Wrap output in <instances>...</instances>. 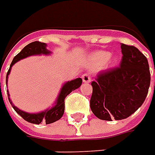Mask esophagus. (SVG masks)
<instances>
[{
    "label": "esophagus",
    "mask_w": 155,
    "mask_h": 155,
    "mask_svg": "<svg viewBox=\"0 0 155 155\" xmlns=\"http://www.w3.org/2000/svg\"><path fill=\"white\" fill-rule=\"evenodd\" d=\"M82 80H83L84 83H89V82L91 81V77H90V75L87 74V73L83 74V75H82Z\"/></svg>",
    "instance_id": "obj_1"
}]
</instances>
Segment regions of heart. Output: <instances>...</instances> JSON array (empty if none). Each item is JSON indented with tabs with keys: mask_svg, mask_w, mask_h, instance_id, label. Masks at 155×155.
Returning <instances> with one entry per match:
<instances>
[{
	"mask_svg": "<svg viewBox=\"0 0 155 155\" xmlns=\"http://www.w3.org/2000/svg\"><path fill=\"white\" fill-rule=\"evenodd\" d=\"M91 62L94 65H102L105 62L109 66H112L116 63L117 61V57L116 55H111L106 51H96L91 54Z\"/></svg>",
	"mask_w": 155,
	"mask_h": 155,
	"instance_id": "obj_1",
	"label": "heart"
}]
</instances>
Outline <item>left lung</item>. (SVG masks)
Segmentation results:
<instances>
[{"label":"left lung","mask_w":155,"mask_h":155,"mask_svg":"<svg viewBox=\"0 0 155 155\" xmlns=\"http://www.w3.org/2000/svg\"><path fill=\"white\" fill-rule=\"evenodd\" d=\"M120 65L103 71L91 82L90 109L103 120L130 117L144 102L151 75L145 55L133 45L121 44Z\"/></svg>","instance_id":"left-lung-1"}]
</instances>
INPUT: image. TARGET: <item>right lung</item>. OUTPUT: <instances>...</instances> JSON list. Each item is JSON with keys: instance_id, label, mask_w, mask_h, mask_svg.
<instances>
[{"instance_id": "1", "label": "right lung", "mask_w": 155, "mask_h": 155, "mask_svg": "<svg viewBox=\"0 0 155 155\" xmlns=\"http://www.w3.org/2000/svg\"><path fill=\"white\" fill-rule=\"evenodd\" d=\"M51 52L46 49V45L45 43H41V42H38V41L30 43L25 47H24V49L20 53L14 56V58L12 61V64H11L10 68H9V70L7 72V75H6V81L8 79V76H9V74L11 72L12 67L16 62H18L19 60H21L23 58H25V57L30 56V55H35V54H49ZM81 84H82V79L80 78L73 79L71 81L66 82L63 85V87H62V88H61V90L59 92V95H58V97H57V100H56L55 103L54 104V106L52 108L47 109L46 110L39 112V113H28V112H25L24 110H19L17 107H15L12 104L11 99L9 98L10 95H9V92L7 90V92H8V99H9V101L12 104L13 110L19 115H20L24 120H25L26 121L34 123V124H40L41 122H45L46 124H50V123H53V122L58 120H60L62 118V116L64 114V111H65V99H66V97L69 93H71L73 90L78 88L81 86Z\"/></svg>"}]
</instances>
